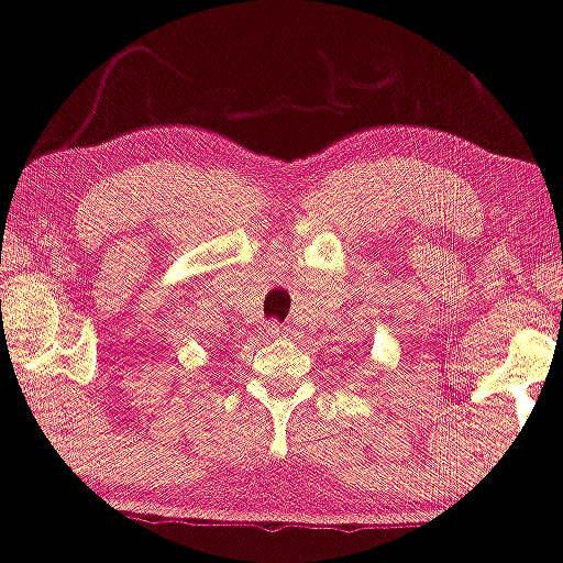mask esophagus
I'll return each instance as SVG.
<instances>
[{
    "instance_id": "obj_1",
    "label": "esophagus",
    "mask_w": 563,
    "mask_h": 563,
    "mask_svg": "<svg viewBox=\"0 0 563 563\" xmlns=\"http://www.w3.org/2000/svg\"><path fill=\"white\" fill-rule=\"evenodd\" d=\"M266 338H291L295 335V330L289 328V324H276V322H272V324H266Z\"/></svg>"
}]
</instances>
